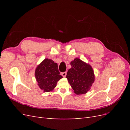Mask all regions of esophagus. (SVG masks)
<instances>
[{
    "mask_svg": "<svg viewBox=\"0 0 130 130\" xmlns=\"http://www.w3.org/2000/svg\"><path fill=\"white\" fill-rule=\"evenodd\" d=\"M66 75H67V72H63V73H61V75L63 77H66Z\"/></svg>",
    "mask_w": 130,
    "mask_h": 130,
    "instance_id": "1",
    "label": "esophagus"
}]
</instances>
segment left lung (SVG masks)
Wrapping results in <instances>:
<instances>
[{
    "mask_svg": "<svg viewBox=\"0 0 130 130\" xmlns=\"http://www.w3.org/2000/svg\"><path fill=\"white\" fill-rule=\"evenodd\" d=\"M72 68L66 75L74 92L77 95L87 93L95 81V75L89 64L75 58L70 62Z\"/></svg>",
    "mask_w": 130,
    "mask_h": 130,
    "instance_id": "left-lung-1",
    "label": "left lung"
}]
</instances>
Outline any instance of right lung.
<instances>
[{
    "mask_svg": "<svg viewBox=\"0 0 130 130\" xmlns=\"http://www.w3.org/2000/svg\"><path fill=\"white\" fill-rule=\"evenodd\" d=\"M35 75L38 87L44 92H52L56 87L57 82L62 78L57 63L48 58L37 66Z\"/></svg>",
    "mask_w": 130,
    "mask_h": 130,
    "instance_id": "add662e5",
    "label": "right lung"
}]
</instances>
